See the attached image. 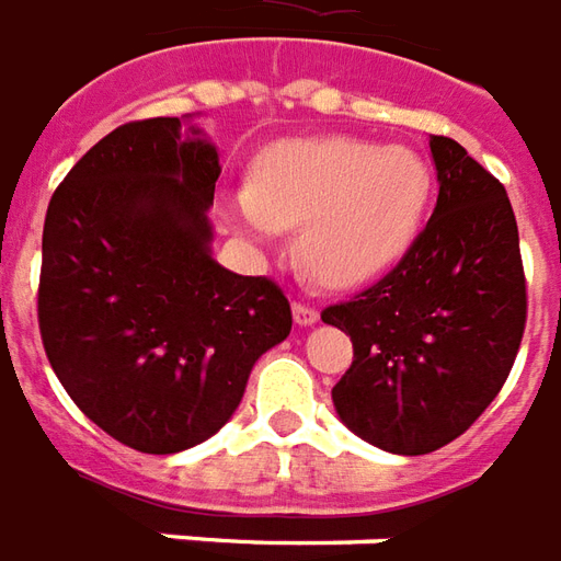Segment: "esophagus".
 Returning a JSON list of instances; mask_svg holds the SVG:
<instances>
[{"label": "esophagus", "mask_w": 561, "mask_h": 561, "mask_svg": "<svg viewBox=\"0 0 561 561\" xmlns=\"http://www.w3.org/2000/svg\"><path fill=\"white\" fill-rule=\"evenodd\" d=\"M293 317H296L298 325H313V322L320 320V310L308 305V301H296L293 305Z\"/></svg>", "instance_id": "1"}]
</instances>
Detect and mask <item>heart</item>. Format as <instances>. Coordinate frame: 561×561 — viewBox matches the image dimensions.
<instances>
[{"label":"heart","mask_w":561,"mask_h":561,"mask_svg":"<svg viewBox=\"0 0 561 561\" xmlns=\"http://www.w3.org/2000/svg\"><path fill=\"white\" fill-rule=\"evenodd\" d=\"M431 191V167L407 146L341 137L289 142L253 170L236 218L260 244L277 230H298L301 268L317 284L350 289L403 260Z\"/></svg>","instance_id":"1"}]
</instances>
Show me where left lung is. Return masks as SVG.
Segmentation results:
<instances>
[{"instance_id": "obj_1", "label": "left lung", "mask_w": 561, "mask_h": 561, "mask_svg": "<svg viewBox=\"0 0 561 561\" xmlns=\"http://www.w3.org/2000/svg\"><path fill=\"white\" fill-rule=\"evenodd\" d=\"M439 196L391 272L322 322L350 334L331 388L341 421L394 454H431L466 433L505 386L523 329L526 275L514 208L496 175L451 137H431Z\"/></svg>"}]
</instances>
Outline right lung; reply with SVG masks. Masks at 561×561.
Returning <instances> with one entry per match:
<instances>
[{
	"mask_svg": "<svg viewBox=\"0 0 561 561\" xmlns=\"http://www.w3.org/2000/svg\"><path fill=\"white\" fill-rule=\"evenodd\" d=\"M218 151L179 118L110 130L56 187L38 329L53 374L104 433L175 454L218 433L253 362L293 329L272 277L211 260Z\"/></svg>",
	"mask_w": 561,
	"mask_h": 561,
	"instance_id": "obj_1",
	"label": "right lung"
}]
</instances>
